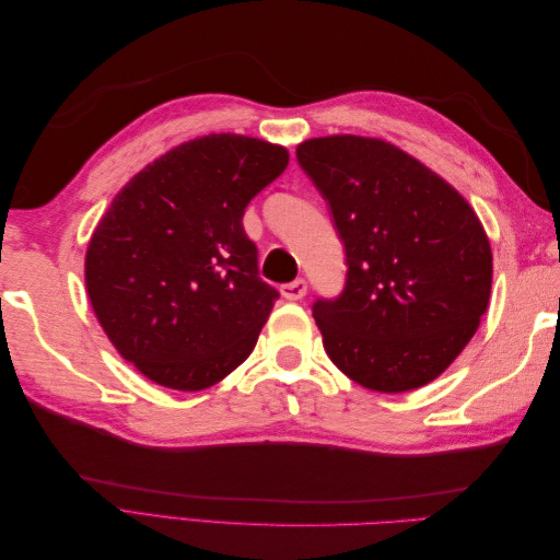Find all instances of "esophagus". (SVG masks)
Returning <instances> with one entry per match:
<instances>
[{
  "mask_svg": "<svg viewBox=\"0 0 560 560\" xmlns=\"http://www.w3.org/2000/svg\"><path fill=\"white\" fill-rule=\"evenodd\" d=\"M308 292V282L303 278H296L294 282H284L280 287V294L287 299V301H301L303 296H306Z\"/></svg>",
  "mask_w": 560,
  "mask_h": 560,
  "instance_id": "1",
  "label": "esophagus"
}]
</instances>
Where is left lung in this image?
<instances>
[{
  "instance_id": "1",
  "label": "left lung",
  "mask_w": 560,
  "mask_h": 560,
  "mask_svg": "<svg viewBox=\"0 0 560 560\" xmlns=\"http://www.w3.org/2000/svg\"><path fill=\"white\" fill-rule=\"evenodd\" d=\"M296 161L346 252L341 294L313 303L329 360L378 393L434 381L488 308L493 254L479 217L383 140L317 138L299 144Z\"/></svg>"
}]
</instances>
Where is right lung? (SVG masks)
<instances>
[{
    "instance_id": "add662e5",
    "label": "right lung",
    "mask_w": 560,
    "mask_h": 560,
    "mask_svg": "<svg viewBox=\"0 0 560 560\" xmlns=\"http://www.w3.org/2000/svg\"><path fill=\"white\" fill-rule=\"evenodd\" d=\"M287 149L208 135L147 165L112 200L86 252L93 311L121 358L163 387L206 389L241 366L280 296L243 229Z\"/></svg>"
}]
</instances>
